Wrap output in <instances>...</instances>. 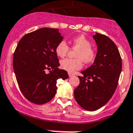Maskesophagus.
<instances>
[{
	"mask_svg": "<svg viewBox=\"0 0 133 133\" xmlns=\"http://www.w3.org/2000/svg\"><path fill=\"white\" fill-rule=\"evenodd\" d=\"M69 76L71 77H72V76H73V74L71 73V72H69Z\"/></svg>",
	"mask_w": 133,
	"mask_h": 133,
	"instance_id": "34e87169",
	"label": "esophagus"
}]
</instances>
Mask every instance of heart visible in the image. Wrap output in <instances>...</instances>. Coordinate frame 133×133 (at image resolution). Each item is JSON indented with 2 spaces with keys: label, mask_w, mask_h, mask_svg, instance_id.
<instances>
[{
  "label": "heart",
  "mask_w": 133,
  "mask_h": 133,
  "mask_svg": "<svg viewBox=\"0 0 133 133\" xmlns=\"http://www.w3.org/2000/svg\"><path fill=\"white\" fill-rule=\"evenodd\" d=\"M73 47L78 48L76 53L77 58H65L61 61V66L62 69L70 72H73L83 66L82 60L85 62H90L95 57V52L91 48V42L85 36H79L71 40ZM69 48L65 41H61L56 46L55 52L58 56L64 57Z\"/></svg>",
  "instance_id": "1"
}]
</instances>
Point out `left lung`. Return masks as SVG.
I'll return each mask as SVG.
<instances>
[{
  "instance_id": "1",
  "label": "left lung",
  "mask_w": 133,
  "mask_h": 133,
  "mask_svg": "<svg viewBox=\"0 0 133 133\" xmlns=\"http://www.w3.org/2000/svg\"><path fill=\"white\" fill-rule=\"evenodd\" d=\"M97 54L93 64L81 71L80 83L74 91L76 101L87 111L97 110L112 97L122 71V59L117 46L106 36H93ZM91 78V80H89Z\"/></svg>"
}]
</instances>
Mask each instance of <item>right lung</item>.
<instances>
[{
    "label": "right lung",
    "instance_id": "add662e5",
    "mask_svg": "<svg viewBox=\"0 0 133 133\" xmlns=\"http://www.w3.org/2000/svg\"><path fill=\"white\" fill-rule=\"evenodd\" d=\"M62 39L58 29L40 28L25 35L16 48L12 61L16 79L23 96L34 104L50 102L56 93L58 79L69 78L66 71L58 68L55 48Z\"/></svg>",
    "mask_w": 133,
    "mask_h": 133
}]
</instances>
